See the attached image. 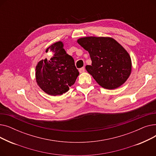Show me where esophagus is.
I'll list each match as a JSON object with an SVG mask.
<instances>
[{
  "instance_id": "obj_1",
  "label": "esophagus",
  "mask_w": 156,
  "mask_h": 156,
  "mask_svg": "<svg viewBox=\"0 0 156 156\" xmlns=\"http://www.w3.org/2000/svg\"><path fill=\"white\" fill-rule=\"evenodd\" d=\"M85 68H80V69H79V72L80 73H83V72H85Z\"/></svg>"
}]
</instances>
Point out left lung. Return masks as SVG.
I'll return each instance as SVG.
<instances>
[{"label":"left lung","mask_w":156,"mask_h":156,"mask_svg":"<svg viewBox=\"0 0 156 156\" xmlns=\"http://www.w3.org/2000/svg\"><path fill=\"white\" fill-rule=\"evenodd\" d=\"M77 42L88 52L92 65L85 68L99 85L115 89L127 80L132 71V60L117 41L110 37H88Z\"/></svg>","instance_id":"1"}]
</instances>
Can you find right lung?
Wrapping results in <instances>:
<instances>
[{
	"label": "right lung",
	"instance_id": "obj_1",
	"mask_svg": "<svg viewBox=\"0 0 156 156\" xmlns=\"http://www.w3.org/2000/svg\"><path fill=\"white\" fill-rule=\"evenodd\" d=\"M53 56L38 62L36 66V81L44 92L51 95H60L75 83L79 75L73 57L63 48L62 42H57L47 49Z\"/></svg>",
	"mask_w": 156,
	"mask_h": 156
}]
</instances>
